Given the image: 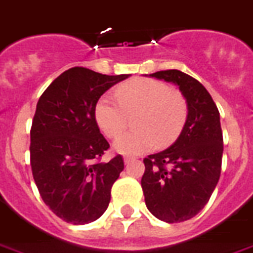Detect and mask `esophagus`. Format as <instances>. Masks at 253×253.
Returning a JSON list of instances; mask_svg holds the SVG:
<instances>
[{"instance_id":"1","label":"esophagus","mask_w":253,"mask_h":253,"mask_svg":"<svg viewBox=\"0 0 253 253\" xmlns=\"http://www.w3.org/2000/svg\"><path fill=\"white\" fill-rule=\"evenodd\" d=\"M123 161H125V164L127 165V164H130L131 161H133V159L132 157H125V159H123Z\"/></svg>"}]
</instances>
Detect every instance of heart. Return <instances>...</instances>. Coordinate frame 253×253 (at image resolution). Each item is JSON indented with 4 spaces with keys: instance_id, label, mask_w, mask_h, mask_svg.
<instances>
[{
    "instance_id": "obj_1",
    "label": "heart",
    "mask_w": 253,
    "mask_h": 253,
    "mask_svg": "<svg viewBox=\"0 0 253 253\" xmlns=\"http://www.w3.org/2000/svg\"><path fill=\"white\" fill-rule=\"evenodd\" d=\"M118 102L102 94L94 105V120L108 137H116L133 120L136 131L121 135L114 149L122 155H140L165 145L179 133L187 118L186 97L161 80L135 78L117 88Z\"/></svg>"
}]
</instances>
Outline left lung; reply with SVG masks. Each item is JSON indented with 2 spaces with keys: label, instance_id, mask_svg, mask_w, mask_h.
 I'll list each match as a JSON object with an SVG mask.
<instances>
[{
  "label": "left lung",
  "instance_id": "obj_1",
  "mask_svg": "<svg viewBox=\"0 0 253 253\" xmlns=\"http://www.w3.org/2000/svg\"><path fill=\"white\" fill-rule=\"evenodd\" d=\"M151 77L176 84L186 97L188 114L175 143L143 160L141 188L155 217L183 222L204 208L218 183L223 152L219 112L204 85L188 74L162 70Z\"/></svg>",
  "mask_w": 253,
  "mask_h": 253
}]
</instances>
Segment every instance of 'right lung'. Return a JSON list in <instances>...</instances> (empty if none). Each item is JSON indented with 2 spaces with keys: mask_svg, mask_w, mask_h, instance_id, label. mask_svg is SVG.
<instances>
[{
  "mask_svg": "<svg viewBox=\"0 0 253 253\" xmlns=\"http://www.w3.org/2000/svg\"><path fill=\"white\" fill-rule=\"evenodd\" d=\"M126 78L71 67L39 98L31 127V169L41 199L66 222L100 218L125 168L121 155L101 162L110 145L93 112L101 94Z\"/></svg>",
  "mask_w": 253,
  "mask_h": 253,
  "instance_id": "1",
  "label": "right lung"
}]
</instances>
